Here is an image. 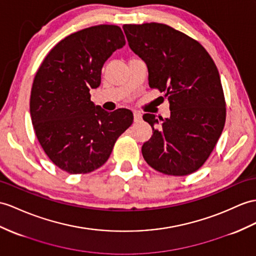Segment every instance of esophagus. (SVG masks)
I'll return each instance as SVG.
<instances>
[{
    "mask_svg": "<svg viewBox=\"0 0 256 256\" xmlns=\"http://www.w3.org/2000/svg\"><path fill=\"white\" fill-rule=\"evenodd\" d=\"M134 120L136 122H139L142 120V114L139 112H134Z\"/></svg>",
    "mask_w": 256,
    "mask_h": 256,
    "instance_id": "esophagus-1",
    "label": "esophagus"
}]
</instances>
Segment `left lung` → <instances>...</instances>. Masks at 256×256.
<instances>
[{"label": "left lung", "mask_w": 256, "mask_h": 256, "mask_svg": "<svg viewBox=\"0 0 256 256\" xmlns=\"http://www.w3.org/2000/svg\"><path fill=\"white\" fill-rule=\"evenodd\" d=\"M129 48L144 62L148 84L165 93L170 117L144 114L153 134L142 155L155 170L186 176L208 160L222 132L226 104L220 72L200 43L165 24H124Z\"/></svg>", "instance_id": "8db88e82"}]
</instances>
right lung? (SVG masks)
Listing matches in <instances>:
<instances>
[{"label": "right lung", "mask_w": 256, "mask_h": 256, "mask_svg": "<svg viewBox=\"0 0 256 256\" xmlns=\"http://www.w3.org/2000/svg\"><path fill=\"white\" fill-rule=\"evenodd\" d=\"M126 41L115 24H98L60 41L42 62L31 88L30 115L42 148L67 172L86 174L106 162L134 122L132 112H106L90 90L101 84L105 62Z\"/></svg>", "instance_id": "obj_1"}]
</instances>
